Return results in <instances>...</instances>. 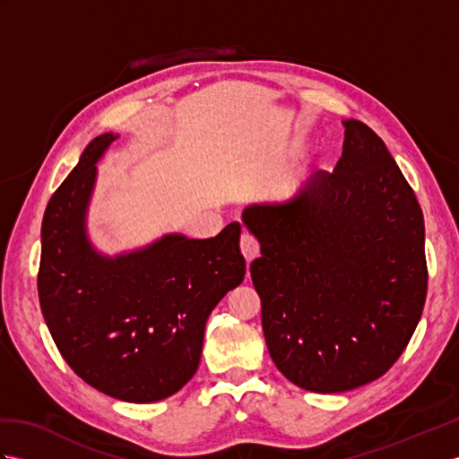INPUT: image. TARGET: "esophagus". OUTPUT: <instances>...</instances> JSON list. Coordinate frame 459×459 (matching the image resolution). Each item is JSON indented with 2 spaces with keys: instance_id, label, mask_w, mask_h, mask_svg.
I'll list each match as a JSON object with an SVG mask.
<instances>
[{
  "instance_id": "1",
  "label": "esophagus",
  "mask_w": 459,
  "mask_h": 459,
  "mask_svg": "<svg viewBox=\"0 0 459 459\" xmlns=\"http://www.w3.org/2000/svg\"><path fill=\"white\" fill-rule=\"evenodd\" d=\"M240 252H242V256L247 258V262L255 260L260 255L258 240L252 237L250 232H242V237H240Z\"/></svg>"
}]
</instances>
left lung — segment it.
<instances>
[{"label":"left lung","mask_w":459,"mask_h":459,"mask_svg":"<svg viewBox=\"0 0 459 459\" xmlns=\"http://www.w3.org/2000/svg\"><path fill=\"white\" fill-rule=\"evenodd\" d=\"M343 126L333 173L314 171L288 199L242 211L260 242L250 276L268 353L288 380L321 394L383 377L411 341L428 288L412 187L368 126Z\"/></svg>","instance_id":"1"}]
</instances>
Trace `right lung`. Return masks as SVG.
Segmentation results:
<instances>
[{
	"mask_svg": "<svg viewBox=\"0 0 459 459\" xmlns=\"http://www.w3.org/2000/svg\"><path fill=\"white\" fill-rule=\"evenodd\" d=\"M118 134L82 152L47 204L41 227L39 301L71 368L124 403H155L197 373L204 324L245 280L240 224L212 238L168 232L148 245L104 255L89 235L99 163Z\"/></svg>",
	"mask_w": 459,
	"mask_h": 459,
	"instance_id": "right-lung-1",
	"label": "right lung"
}]
</instances>
